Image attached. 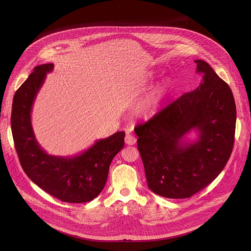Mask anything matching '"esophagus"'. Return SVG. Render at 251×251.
<instances>
[{
	"label": "esophagus",
	"mask_w": 251,
	"mask_h": 251,
	"mask_svg": "<svg viewBox=\"0 0 251 251\" xmlns=\"http://www.w3.org/2000/svg\"><path fill=\"white\" fill-rule=\"evenodd\" d=\"M136 141H137V139L133 135H131V134H127L126 137H125V143H126L127 145H130V146L135 145L136 144Z\"/></svg>",
	"instance_id": "34e87169"
}]
</instances>
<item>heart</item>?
I'll return each instance as SVG.
<instances>
[{
    "mask_svg": "<svg viewBox=\"0 0 251 251\" xmlns=\"http://www.w3.org/2000/svg\"><path fill=\"white\" fill-rule=\"evenodd\" d=\"M170 87V82L169 81H164L162 82L151 94V96H149L148 98L144 99L143 101H141L138 106H137V111L138 113L147 116L150 115L151 113H153L155 106L158 102V100L163 96V94H165L167 92V90Z\"/></svg>",
    "mask_w": 251,
    "mask_h": 251,
    "instance_id": "b5f03b06",
    "label": "heart"
}]
</instances>
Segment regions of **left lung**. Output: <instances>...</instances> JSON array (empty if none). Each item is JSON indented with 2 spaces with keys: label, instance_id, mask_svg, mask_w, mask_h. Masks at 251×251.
Segmentation results:
<instances>
[{
  "label": "left lung",
  "instance_id": "obj_1",
  "mask_svg": "<svg viewBox=\"0 0 251 251\" xmlns=\"http://www.w3.org/2000/svg\"><path fill=\"white\" fill-rule=\"evenodd\" d=\"M200 85L149 121L137 125V146L149 189L169 199H187L216 178L233 148L236 108L231 89L201 59ZM192 129L198 139L183 138Z\"/></svg>",
  "mask_w": 251,
  "mask_h": 251
}]
</instances>
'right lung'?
Segmentation results:
<instances>
[{
    "label": "right lung",
    "mask_w": 251,
    "mask_h": 251,
    "mask_svg": "<svg viewBox=\"0 0 251 251\" xmlns=\"http://www.w3.org/2000/svg\"><path fill=\"white\" fill-rule=\"evenodd\" d=\"M52 63L38 65L17 90L12 107V133L21 166L30 180L65 202H87L104 189L113 158L124 147L125 132L99 139L74 157L49 155L35 139L30 113Z\"/></svg>",
    "instance_id": "add662e5"
}]
</instances>
